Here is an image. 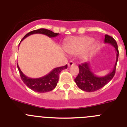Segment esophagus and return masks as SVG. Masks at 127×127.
<instances>
[{
    "label": "esophagus",
    "mask_w": 127,
    "mask_h": 127,
    "mask_svg": "<svg viewBox=\"0 0 127 127\" xmlns=\"http://www.w3.org/2000/svg\"><path fill=\"white\" fill-rule=\"evenodd\" d=\"M74 64H75L73 62H72V61H70L69 63H68V67H70V66L74 65Z\"/></svg>",
    "instance_id": "esophagus-1"
}]
</instances>
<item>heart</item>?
<instances>
[{
  "mask_svg": "<svg viewBox=\"0 0 127 127\" xmlns=\"http://www.w3.org/2000/svg\"><path fill=\"white\" fill-rule=\"evenodd\" d=\"M94 39L89 37H80L72 39L65 45V50L68 53L77 55L87 50L83 55L82 58L86 60L92 53L96 46V44H93Z\"/></svg>",
  "mask_w": 127,
  "mask_h": 127,
  "instance_id": "obj_1",
  "label": "heart"
}]
</instances>
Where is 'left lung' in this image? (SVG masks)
Returning a JSON list of instances; mask_svg holds the SVG:
<instances>
[{"mask_svg": "<svg viewBox=\"0 0 127 127\" xmlns=\"http://www.w3.org/2000/svg\"><path fill=\"white\" fill-rule=\"evenodd\" d=\"M105 43L111 44L116 51V60L112 72L105 76H97L90 69V63L85 62L79 65V74L74 79L77 86L82 90L93 92L100 89L113 79L116 72V64L118 59L119 51L116 41L108 35H105Z\"/></svg>", "mask_w": 127, "mask_h": 127, "instance_id": "left-lung-1", "label": "left lung"}]
</instances>
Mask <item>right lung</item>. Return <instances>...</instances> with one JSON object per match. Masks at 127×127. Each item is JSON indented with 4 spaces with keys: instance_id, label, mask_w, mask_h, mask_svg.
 Returning <instances> with one entry per match:
<instances>
[{
    "instance_id": "obj_1",
    "label": "right lung",
    "mask_w": 127,
    "mask_h": 127,
    "mask_svg": "<svg viewBox=\"0 0 127 127\" xmlns=\"http://www.w3.org/2000/svg\"><path fill=\"white\" fill-rule=\"evenodd\" d=\"M34 33H41V34L46 35L49 37H55L59 35V33H54L53 32L50 30H48V29H40L38 30H33V31H31L27 33L24 36V37L22 39L21 42L27 37L32 34H34ZM17 67L22 81L29 88H30L34 92H36L45 93L50 92L55 88L58 81L59 74L63 70L67 69V65L62 66V67L55 68L49 74L43 77H39V78H30V77L26 76L22 72V70H20L18 64Z\"/></svg>"
}]
</instances>
